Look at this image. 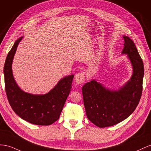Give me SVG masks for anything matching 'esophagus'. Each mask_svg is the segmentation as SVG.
Masks as SVG:
<instances>
[{"label": "esophagus", "mask_w": 151, "mask_h": 151, "mask_svg": "<svg viewBox=\"0 0 151 151\" xmlns=\"http://www.w3.org/2000/svg\"><path fill=\"white\" fill-rule=\"evenodd\" d=\"M85 80V73L83 71H81L79 73H77L75 76V83L78 85H80L83 83Z\"/></svg>", "instance_id": "esophagus-1"}]
</instances>
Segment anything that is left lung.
<instances>
[{"label":"left lung","mask_w":151,"mask_h":151,"mask_svg":"<svg viewBox=\"0 0 151 151\" xmlns=\"http://www.w3.org/2000/svg\"><path fill=\"white\" fill-rule=\"evenodd\" d=\"M122 54H127L133 73L130 80L118 90L106 88L96 80L82 87L83 102L88 119L99 128L113 126L131 115L139 104L142 92L144 64L134 42L123 36Z\"/></svg>","instance_id":"obj_1"}]
</instances>
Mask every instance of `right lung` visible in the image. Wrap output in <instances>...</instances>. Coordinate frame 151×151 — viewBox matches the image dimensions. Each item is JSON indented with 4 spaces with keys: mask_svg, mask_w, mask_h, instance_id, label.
I'll list each match as a JSON object with an SVG mask.
<instances>
[{
    "mask_svg": "<svg viewBox=\"0 0 151 151\" xmlns=\"http://www.w3.org/2000/svg\"><path fill=\"white\" fill-rule=\"evenodd\" d=\"M19 37L8 53L4 67L5 88L7 99L15 113L30 123L50 125L59 119L71 88L74 75L64 76L50 91L44 95H35L21 90L14 78L12 64Z\"/></svg>",
    "mask_w": 151,
    "mask_h": 151,
    "instance_id": "right-lung-1",
    "label": "right lung"
}]
</instances>
